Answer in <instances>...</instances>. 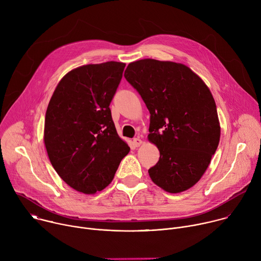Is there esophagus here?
I'll return each mask as SVG.
<instances>
[{"instance_id":"34e87169","label":"esophagus","mask_w":261,"mask_h":261,"mask_svg":"<svg viewBox=\"0 0 261 261\" xmlns=\"http://www.w3.org/2000/svg\"><path fill=\"white\" fill-rule=\"evenodd\" d=\"M133 144L137 147V146H139V145L142 144V140H141L140 138H134V139H133Z\"/></svg>"}]
</instances>
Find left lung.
<instances>
[{
    "mask_svg": "<svg viewBox=\"0 0 261 261\" xmlns=\"http://www.w3.org/2000/svg\"><path fill=\"white\" fill-rule=\"evenodd\" d=\"M124 76L151 114L147 138L160 158L148 174L166 192L188 190L205 172L220 140L210 89L189 67L168 61L132 62Z\"/></svg>",
    "mask_w": 261,
    "mask_h": 261,
    "instance_id": "left-lung-1",
    "label": "left lung"
}]
</instances>
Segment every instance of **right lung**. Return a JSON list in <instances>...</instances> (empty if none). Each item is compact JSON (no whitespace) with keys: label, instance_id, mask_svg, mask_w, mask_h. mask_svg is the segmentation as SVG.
<instances>
[{"label":"right lung","instance_id":"1","mask_svg":"<svg viewBox=\"0 0 261 261\" xmlns=\"http://www.w3.org/2000/svg\"><path fill=\"white\" fill-rule=\"evenodd\" d=\"M126 64H90L68 72L48 103L44 144L50 163L71 188L85 194L113 180L130 147L120 138L109 104Z\"/></svg>","mask_w":261,"mask_h":261}]
</instances>
